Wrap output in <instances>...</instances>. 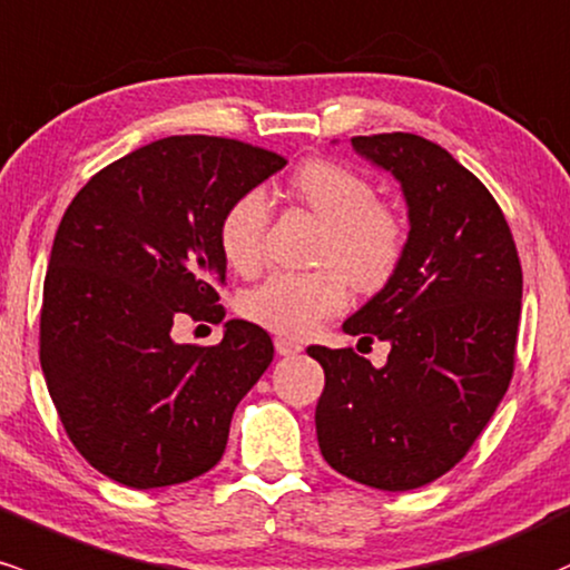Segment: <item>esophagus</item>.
<instances>
[{
    "label": "esophagus",
    "mask_w": 570,
    "mask_h": 570,
    "mask_svg": "<svg viewBox=\"0 0 570 570\" xmlns=\"http://www.w3.org/2000/svg\"><path fill=\"white\" fill-rule=\"evenodd\" d=\"M275 352L281 356H292V354H299L303 352V346L295 341V337H286V335H275Z\"/></svg>",
    "instance_id": "1"
}]
</instances>
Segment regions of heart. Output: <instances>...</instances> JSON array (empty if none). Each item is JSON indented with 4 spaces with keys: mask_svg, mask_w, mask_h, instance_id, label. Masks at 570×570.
<instances>
[{
    "mask_svg": "<svg viewBox=\"0 0 570 570\" xmlns=\"http://www.w3.org/2000/svg\"><path fill=\"white\" fill-rule=\"evenodd\" d=\"M292 191L324 222L316 271H278L240 295V314L271 333L299 337L341 314L360 289H379L405 252V224L392 205L376 199V184L337 159H311L292 175ZM271 199L265 189L240 191L218 218V246L240 275L265 262Z\"/></svg>",
    "mask_w": 570,
    "mask_h": 570,
    "instance_id": "obj_1",
    "label": "heart"
}]
</instances>
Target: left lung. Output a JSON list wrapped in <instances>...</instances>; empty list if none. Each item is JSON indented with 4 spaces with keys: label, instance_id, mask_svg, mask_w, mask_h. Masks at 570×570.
<instances>
[{
    "label": "left lung",
    "instance_id": "8db88e82",
    "mask_svg": "<svg viewBox=\"0 0 570 570\" xmlns=\"http://www.w3.org/2000/svg\"><path fill=\"white\" fill-rule=\"evenodd\" d=\"M352 146L400 180L411 233L384 289L343 324L390 343L386 365L308 348L324 367L316 435L337 473L405 492L452 471L509 390L522 265L495 197L446 148L409 132Z\"/></svg>",
    "mask_w": 570,
    "mask_h": 570
}]
</instances>
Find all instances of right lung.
Returning <instances> with one entry per match:
<instances>
[{"label":"right lung","instance_id":"1","mask_svg":"<svg viewBox=\"0 0 570 570\" xmlns=\"http://www.w3.org/2000/svg\"><path fill=\"white\" fill-rule=\"evenodd\" d=\"M286 165L243 140L175 135L91 175L61 216L42 286L40 365L72 446L132 490L203 476L273 362L243 318L216 346H186L178 318L218 324L227 259L218 218Z\"/></svg>","mask_w":570,"mask_h":570}]
</instances>
